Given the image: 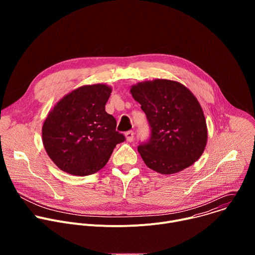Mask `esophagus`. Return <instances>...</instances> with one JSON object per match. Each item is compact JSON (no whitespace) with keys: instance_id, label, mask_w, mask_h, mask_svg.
I'll return each mask as SVG.
<instances>
[{"instance_id":"esophagus-1","label":"esophagus","mask_w":255,"mask_h":255,"mask_svg":"<svg viewBox=\"0 0 255 255\" xmlns=\"http://www.w3.org/2000/svg\"><path fill=\"white\" fill-rule=\"evenodd\" d=\"M125 138L127 141L131 142L134 140V132L133 131H128L125 133Z\"/></svg>"}]
</instances>
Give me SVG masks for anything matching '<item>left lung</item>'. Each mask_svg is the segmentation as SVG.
<instances>
[{
    "label": "left lung",
    "instance_id": "1",
    "mask_svg": "<svg viewBox=\"0 0 255 255\" xmlns=\"http://www.w3.org/2000/svg\"><path fill=\"white\" fill-rule=\"evenodd\" d=\"M130 93L151 127L150 140L138 146L144 163L162 174L194 164L208 140L206 118L194 94L183 84L162 79L133 85Z\"/></svg>",
    "mask_w": 255,
    "mask_h": 255
}]
</instances>
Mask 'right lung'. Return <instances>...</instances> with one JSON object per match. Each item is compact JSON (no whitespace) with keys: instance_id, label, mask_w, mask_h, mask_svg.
Listing matches in <instances>:
<instances>
[{"instance_id":"1","label":"right lung","mask_w":255,"mask_h":255,"mask_svg":"<svg viewBox=\"0 0 255 255\" xmlns=\"http://www.w3.org/2000/svg\"><path fill=\"white\" fill-rule=\"evenodd\" d=\"M112 88L105 84L80 87L61 98L42 126L43 146L55 165L72 175L102 169L118 143L115 118L105 111Z\"/></svg>"}]
</instances>
